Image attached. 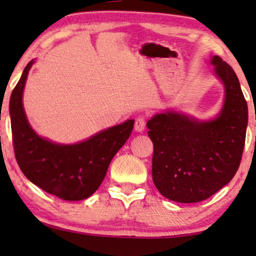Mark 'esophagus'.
I'll return each instance as SVG.
<instances>
[{
    "label": "esophagus",
    "instance_id": "obj_1",
    "mask_svg": "<svg viewBox=\"0 0 256 256\" xmlns=\"http://www.w3.org/2000/svg\"><path fill=\"white\" fill-rule=\"evenodd\" d=\"M134 128H135V130L138 132H142L143 130H144V128H146V118H143V116H138V118H136Z\"/></svg>",
    "mask_w": 256,
    "mask_h": 256
}]
</instances>
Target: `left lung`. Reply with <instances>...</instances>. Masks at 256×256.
<instances>
[{"label":"left lung","mask_w":256,"mask_h":256,"mask_svg":"<svg viewBox=\"0 0 256 256\" xmlns=\"http://www.w3.org/2000/svg\"><path fill=\"white\" fill-rule=\"evenodd\" d=\"M216 73L225 85V104L216 120L202 122L168 112L146 122L152 141V180L178 202L205 200L230 183L239 169L248 124L247 102L233 68L218 56Z\"/></svg>","instance_id":"8db88e82"}]
</instances>
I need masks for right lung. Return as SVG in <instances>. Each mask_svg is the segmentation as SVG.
<instances>
[{"label":"right lung","instance_id":"right-lung-1","mask_svg":"<svg viewBox=\"0 0 256 256\" xmlns=\"http://www.w3.org/2000/svg\"><path fill=\"white\" fill-rule=\"evenodd\" d=\"M32 64L34 60L26 66L10 96L16 160L24 176L42 190L64 200H82L99 188L112 158L130 136L134 120L73 146L56 144L40 138L31 129L22 104L24 85Z\"/></svg>","mask_w":256,"mask_h":256}]
</instances>
